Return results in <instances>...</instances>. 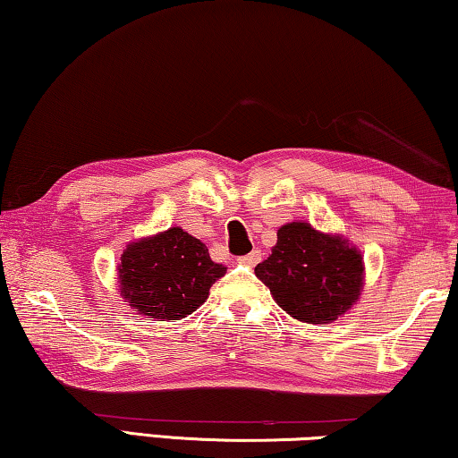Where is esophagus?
<instances>
[{
  "instance_id": "esophagus-1",
  "label": "esophagus",
  "mask_w": 458,
  "mask_h": 458,
  "mask_svg": "<svg viewBox=\"0 0 458 458\" xmlns=\"http://www.w3.org/2000/svg\"><path fill=\"white\" fill-rule=\"evenodd\" d=\"M260 260H262V251L260 250H251L248 256L242 258V262L248 264V267H256V264Z\"/></svg>"
}]
</instances>
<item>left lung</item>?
Listing matches in <instances>:
<instances>
[{"label": "left lung", "mask_w": 458, "mask_h": 458, "mask_svg": "<svg viewBox=\"0 0 458 458\" xmlns=\"http://www.w3.org/2000/svg\"><path fill=\"white\" fill-rule=\"evenodd\" d=\"M361 251L339 233H324L293 221L276 231V245L256 267V276L291 318L328 324L360 301L363 291Z\"/></svg>", "instance_id": "left-lung-1"}]
</instances>
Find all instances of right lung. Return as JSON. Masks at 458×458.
Segmentation results:
<instances>
[{
	"instance_id": "add662e5",
	"label": "right lung",
	"mask_w": 458,
	"mask_h": 458,
	"mask_svg": "<svg viewBox=\"0 0 458 458\" xmlns=\"http://www.w3.org/2000/svg\"><path fill=\"white\" fill-rule=\"evenodd\" d=\"M225 273L200 240L171 227L125 245L117 267L119 295L136 314L180 320L208 300L210 287Z\"/></svg>"
}]
</instances>
